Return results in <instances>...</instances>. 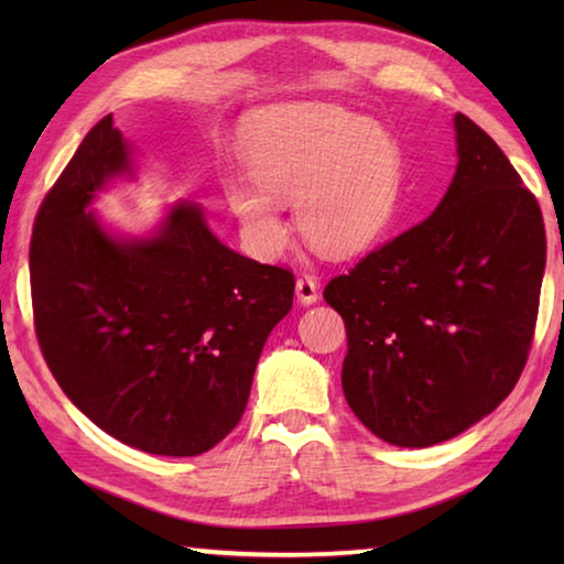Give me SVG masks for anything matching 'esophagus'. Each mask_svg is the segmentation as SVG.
I'll list each match as a JSON object with an SVG mask.
<instances>
[{
  "instance_id": "1",
  "label": "esophagus",
  "mask_w": 564,
  "mask_h": 564,
  "mask_svg": "<svg viewBox=\"0 0 564 564\" xmlns=\"http://www.w3.org/2000/svg\"><path fill=\"white\" fill-rule=\"evenodd\" d=\"M295 295H299V301L303 305H311L318 301V281L313 279V275H299V281H295Z\"/></svg>"
}]
</instances>
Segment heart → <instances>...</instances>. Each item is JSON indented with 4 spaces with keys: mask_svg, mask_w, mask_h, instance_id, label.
<instances>
[{
    "mask_svg": "<svg viewBox=\"0 0 564 564\" xmlns=\"http://www.w3.org/2000/svg\"><path fill=\"white\" fill-rule=\"evenodd\" d=\"M250 184L226 181L248 243L263 259L289 246L281 206L295 204L305 241L330 256L373 246L398 212L403 151L393 133L336 104H285L243 151Z\"/></svg>",
    "mask_w": 564,
    "mask_h": 564,
    "instance_id": "1",
    "label": "heart"
}]
</instances>
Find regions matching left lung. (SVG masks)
<instances>
[{
	"instance_id": "obj_1",
	"label": "left lung",
	"mask_w": 564,
	"mask_h": 564,
	"mask_svg": "<svg viewBox=\"0 0 564 564\" xmlns=\"http://www.w3.org/2000/svg\"><path fill=\"white\" fill-rule=\"evenodd\" d=\"M457 169L423 224L333 279L348 333L343 393L398 447H431L490 415L528 360L545 224L502 149L455 113Z\"/></svg>"
}]
</instances>
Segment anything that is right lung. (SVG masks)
Instances as JSON below:
<instances>
[{
  "instance_id": "obj_1",
  "label": "right lung",
  "mask_w": 564,
  "mask_h": 564,
  "mask_svg": "<svg viewBox=\"0 0 564 564\" xmlns=\"http://www.w3.org/2000/svg\"><path fill=\"white\" fill-rule=\"evenodd\" d=\"M117 178H137V159L109 113L36 214V338L104 433L151 455H202L241 420L263 343L293 305V273L224 246L194 202L149 236L111 231L91 204Z\"/></svg>"
}]
</instances>
